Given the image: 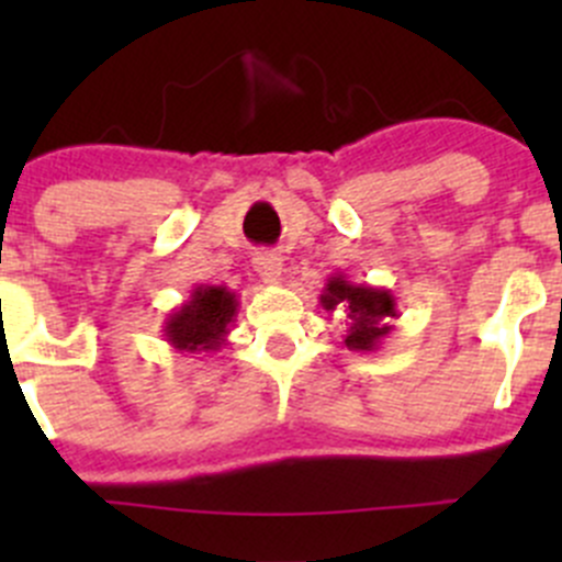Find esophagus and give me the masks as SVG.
Returning <instances> with one entry per match:
<instances>
[{
	"instance_id": "1",
	"label": "esophagus",
	"mask_w": 562,
	"mask_h": 562,
	"mask_svg": "<svg viewBox=\"0 0 562 562\" xmlns=\"http://www.w3.org/2000/svg\"><path fill=\"white\" fill-rule=\"evenodd\" d=\"M255 271L263 282H280L282 277V258L277 252H258L252 260Z\"/></svg>"
}]
</instances>
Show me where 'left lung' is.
I'll return each mask as SVG.
<instances>
[{"instance_id": "8db88e82", "label": "left lung", "mask_w": 562, "mask_h": 562, "mask_svg": "<svg viewBox=\"0 0 562 562\" xmlns=\"http://www.w3.org/2000/svg\"><path fill=\"white\" fill-rule=\"evenodd\" d=\"M323 310H342L345 313V345L356 353H375L394 326L391 321L400 317L396 299L389 288L350 282L345 274H331L321 291Z\"/></svg>"}]
</instances>
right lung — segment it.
Listing matches in <instances>:
<instances>
[{
  "label": "right lung",
  "mask_w": 562,
  "mask_h": 562,
  "mask_svg": "<svg viewBox=\"0 0 562 562\" xmlns=\"http://www.w3.org/2000/svg\"><path fill=\"white\" fill-rule=\"evenodd\" d=\"M239 299L225 285H195L190 296L168 313L162 337L181 353H214L228 342Z\"/></svg>",
  "instance_id": "1"
}]
</instances>
